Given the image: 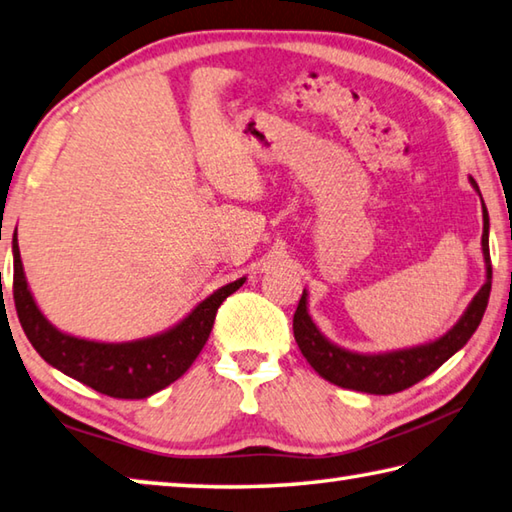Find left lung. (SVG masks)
I'll list each match as a JSON object with an SVG mask.
<instances>
[{"instance_id":"obj_1","label":"left lung","mask_w":512,"mask_h":512,"mask_svg":"<svg viewBox=\"0 0 512 512\" xmlns=\"http://www.w3.org/2000/svg\"><path fill=\"white\" fill-rule=\"evenodd\" d=\"M472 188L479 192L475 179H470ZM481 197V192H479ZM483 212V235H481V250L483 264H486V282L472 297L468 309L463 311L461 318L450 331H445L441 338L425 345H416L410 349H396L385 353H358L345 347H338L324 333L315 327V322L309 315V293L306 288L302 291L300 304L293 315V336L297 347H300L306 362L318 371V374L329 380V383L356 389V392L367 394H396L403 389L416 385L418 380L430 376L432 371L439 369L445 360L452 358L477 331L479 322L486 313L490 286H492V264H490V248H488V230L490 219L486 203L481 199Z\"/></svg>"}]
</instances>
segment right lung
<instances>
[{"mask_svg": "<svg viewBox=\"0 0 512 512\" xmlns=\"http://www.w3.org/2000/svg\"><path fill=\"white\" fill-rule=\"evenodd\" d=\"M244 282L246 277H239L217 288L181 322L156 336L129 342L87 340L55 329L44 318L26 282L17 228L13 235V300L26 338L51 367L114 398H147L181 378L206 345L221 302Z\"/></svg>", "mask_w": 512, "mask_h": 512, "instance_id": "1", "label": "right lung"}]
</instances>
